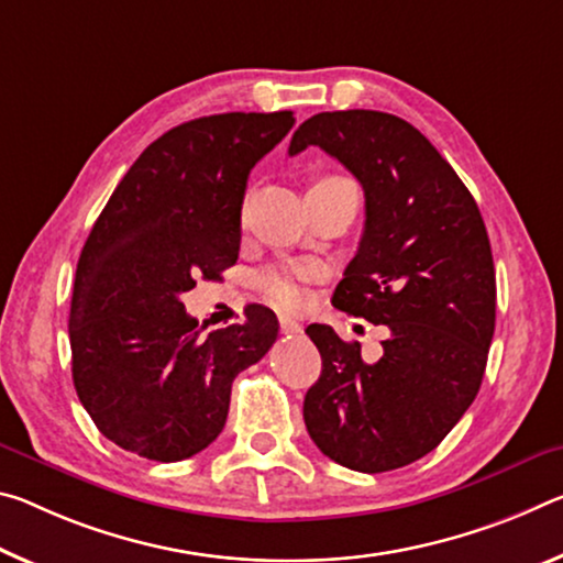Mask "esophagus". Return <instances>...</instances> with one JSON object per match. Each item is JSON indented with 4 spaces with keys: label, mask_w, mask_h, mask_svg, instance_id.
Wrapping results in <instances>:
<instances>
[{
    "label": "esophagus",
    "mask_w": 563,
    "mask_h": 563,
    "mask_svg": "<svg viewBox=\"0 0 563 563\" xmlns=\"http://www.w3.org/2000/svg\"><path fill=\"white\" fill-rule=\"evenodd\" d=\"M300 330H302V325L298 323V320L280 318V333H285V335H298Z\"/></svg>",
    "instance_id": "esophagus-1"
}]
</instances>
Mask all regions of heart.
Segmentation results:
<instances>
[{"instance_id":"1","label":"heart","mask_w":563,"mask_h":563,"mask_svg":"<svg viewBox=\"0 0 563 563\" xmlns=\"http://www.w3.org/2000/svg\"><path fill=\"white\" fill-rule=\"evenodd\" d=\"M351 183L341 175H325L318 177L313 187H333V185H343ZM310 187V190H313ZM310 278V267L298 265V263H280V265H271L255 275V285L257 290L263 292V298L267 302H273L275 308L280 310H296L302 302V283Z\"/></svg>"}]
</instances>
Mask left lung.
Segmentation results:
<instances>
[{
  "mask_svg": "<svg viewBox=\"0 0 563 563\" xmlns=\"http://www.w3.org/2000/svg\"><path fill=\"white\" fill-rule=\"evenodd\" d=\"M318 145L363 185L365 228L333 306L386 325L383 353L330 325L306 328L323 358L302 400L310 439L363 474L408 466L439 445L481 388L496 325V273L478 205L413 124L341 110L306 120L288 153Z\"/></svg>",
  "mask_w": 563,
  "mask_h": 563,
  "instance_id": "obj_1",
  "label": "left lung"
}]
</instances>
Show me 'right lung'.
<instances>
[{"label":"right lung","instance_id":"1","mask_svg":"<svg viewBox=\"0 0 563 563\" xmlns=\"http://www.w3.org/2000/svg\"><path fill=\"white\" fill-rule=\"evenodd\" d=\"M292 112H225L157 137L97 218L79 255L69 345L73 380L104 439L150 461H183L218 439L240 371L271 351L278 318L205 335L183 296L238 261L240 210L257 159Z\"/></svg>","mask_w":563,"mask_h":563}]
</instances>
